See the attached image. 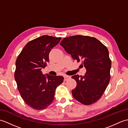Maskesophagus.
Masks as SVG:
<instances>
[{
  "instance_id": "34e87169",
  "label": "esophagus",
  "mask_w": 128,
  "mask_h": 128,
  "mask_svg": "<svg viewBox=\"0 0 128 128\" xmlns=\"http://www.w3.org/2000/svg\"><path fill=\"white\" fill-rule=\"evenodd\" d=\"M70 76H68V75H64V80L65 81H66V80H69V79H70Z\"/></svg>"
}]
</instances>
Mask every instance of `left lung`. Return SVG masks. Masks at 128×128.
Masks as SVG:
<instances>
[{"label":"left lung","mask_w":128,"mask_h":128,"mask_svg":"<svg viewBox=\"0 0 128 128\" xmlns=\"http://www.w3.org/2000/svg\"><path fill=\"white\" fill-rule=\"evenodd\" d=\"M60 44L74 60H82L86 69L84 76H72L77 84L72 90L73 97L85 105L97 102L110 80L111 60L108 49L96 38L81 35L64 38Z\"/></svg>","instance_id":"left-lung-1"}]
</instances>
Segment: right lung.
I'll list each match as a JSON object with an SVG mask.
<instances>
[{"instance_id": "right-lung-1", "label": "right lung", "mask_w": 128, "mask_h": 128, "mask_svg": "<svg viewBox=\"0 0 128 128\" xmlns=\"http://www.w3.org/2000/svg\"><path fill=\"white\" fill-rule=\"evenodd\" d=\"M60 37L43 35L28 42L16 59L15 79L27 105L45 109L54 99L56 89L63 82L62 76L44 75L41 71L49 62V53Z\"/></svg>"}]
</instances>
